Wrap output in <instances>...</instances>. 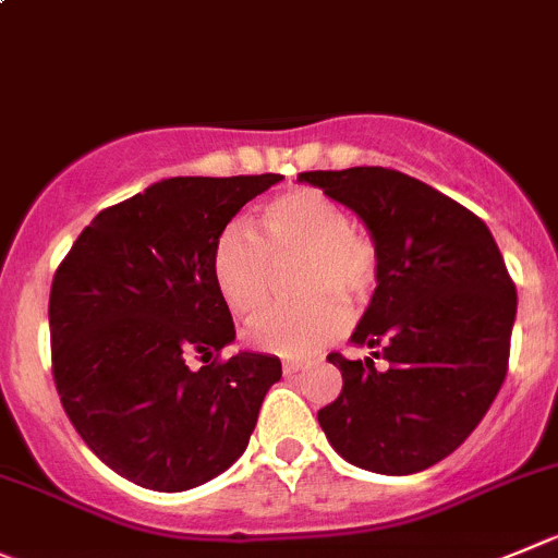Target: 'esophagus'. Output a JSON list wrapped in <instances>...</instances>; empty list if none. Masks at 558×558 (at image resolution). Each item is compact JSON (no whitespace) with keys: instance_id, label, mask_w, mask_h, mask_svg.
Here are the masks:
<instances>
[{"instance_id":"1","label":"esophagus","mask_w":558,"mask_h":558,"mask_svg":"<svg viewBox=\"0 0 558 558\" xmlns=\"http://www.w3.org/2000/svg\"><path fill=\"white\" fill-rule=\"evenodd\" d=\"M284 375H295V373H301V369H304V364L301 362H284Z\"/></svg>"}]
</instances>
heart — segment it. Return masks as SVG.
<instances>
[{
  "instance_id": "obj_1",
  "label": "heart",
  "mask_w": 558,
  "mask_h": 558,
  "mask_svg": "<svg viewBox=\"0 0 558 558\" xmlns=\"http://www.w3.org/2000/svg\"><path fill=\"white\" fill-rule=\"evenodd\" d=\"M265 241L235 219L214 243V282L235 315L268 306L276 265L301 263L295 293L304 301L276 306L248 326L254 348L276 355H310L342 337L348 304H364L378 282V252L353 230L348 210L320 191L295 189L263 208Z\"/></svg>"
}]
</instances>
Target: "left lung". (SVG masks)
I'll list each match as a JSON object with an SVG mask.
<instances>
[{
    "label": "left lung",
    "instance_id": "obj_1",
    "mask_svg": "<svg viewBox=\"0 0 558 558\" xmlns=\"http://www.w3.org/2000/svg\"><path fill=\"white\" fill-rule=\"evenodd\" d=\"M353 210L378 252V288L350 342L328 355L342 391L317 411L328 444L364 471L405 476L441 463L496 400L518 293L490 230L433 185L384 167L301 172ZM390 367L375 371L373 357Z\"/></svg>",
    "mask_w": 558,
    "mask_h": 558
}]
</instances>
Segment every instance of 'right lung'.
<instances>
[{
  "label": "right lung",
  "mask_w": 558,
  "mask_h": 558,
  "mask_svg": "<svg viewBox=\"0 0 558 558\" xmlns=\"http://www.w3.org/2000/svg\"><path fill=\"white\" fill-rule=\"evenodd\" d=\"M279 180H158L100 210L57 268L49 328L62 408L134 485L180 493L230 469L282 378L276 355L216 362L235 326L210 268L219 232Z\"/></svg>",
  "instance_id": "1"
}]
</instances>
